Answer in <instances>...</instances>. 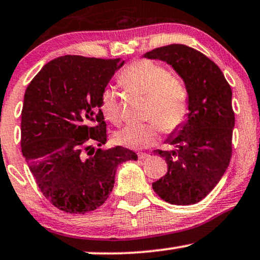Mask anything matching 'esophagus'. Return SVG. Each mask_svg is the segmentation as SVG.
Wrapping results in <instances>:
<instances>
[{
    "mask_svg": "<svg viewBox=\"0 0 260 260\" xmlns=\"http://www.w3.org/2000/svg\"><path fill=\"white\" fill-rule=\"evenodd\" d=\"M149 156H150V154H147V153H143V152L138 153V157H139V159H146V158H149Z\"/></svg>",
    "mask_w": 260,
    "mask_h": 260,
    "instance_id": "esophagus-1",
    "label": "esophagus"
}]
</instances>
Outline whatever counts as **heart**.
I'll use <instances>...</instances> for the list:
<instances>
[{
	"instance_id": "1",
	"label": "heart",
	"mask_w": 260,
	"mask_h": 260,
	"mask_svg": "<svg viewBox=\"0 0 260 260\" xmlns=\"http://www.w3.org/2000/svg\"><path fill=\"white\" fill-rule=\"evenodd\" d=\"M120 83L127 90L147 97V114L157 120L164 132H175L186 121L189 108L187 88L160 64L150 60L134 61L121 73ZM101 111L109 122L119 121V101L113 88L102 92ZM158 124L150 121L126 124L117 131L115 138L117 143L132 149L147 147L158 138Z\"/></svg>"
}]
</instances>
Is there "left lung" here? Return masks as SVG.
<instances>
[{"mask_svg": "<svg viewBox=\"0 0 260 260\" xmlns=\"http://www.w3.org/2000/svg\"><path fill=\"white\" fill-rule=\"evenodd\" d=\"M144 57L172 66L185 84L189 103L186 121L166 139L173 149L156 151L168 172L152 188L167 203L192 205L215 188L231 162L232 88L215 62L187 45L157 48Z\"/></svg>", "mask_w": 260, "mask_h": 260, "instance_id": "obj_1", "label": "left lung"}]
</instances>
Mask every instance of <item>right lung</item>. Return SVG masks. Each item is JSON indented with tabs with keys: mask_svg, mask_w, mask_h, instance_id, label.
<instances>
[{
	"mask_svg": "<svg viewBox=\"0 0 260 260\" xmlns=\"http://www.w3.org/2000/svg\"><path fill=\"white\" fill-rule=\"evenodd\" d=\"M121 58L66 55L48 62L26 88L21 151L39 189L64 212L86 213L113 190L117 167L137 160L132 150L107 143L101 96Z\"/></svg>",
	"mask_w": 260,
	"mask_h": 260,
	"instance_id": "obj_1",
	"label": "right lung"
}]
</instances>
